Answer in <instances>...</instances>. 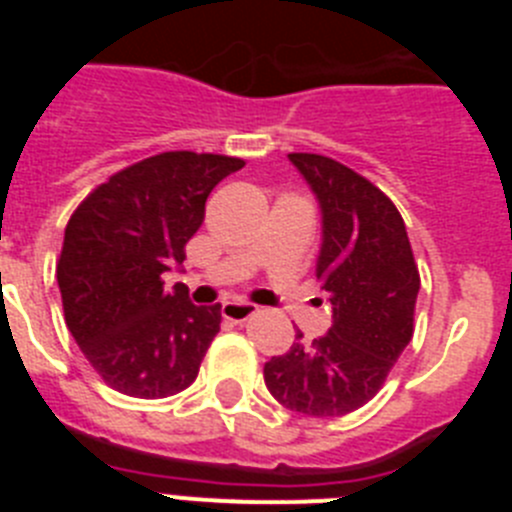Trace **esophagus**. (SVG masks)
<instances>
[{
    "label": "esophagus",
    "instance_id": "1",
    "mask_svg": "<svg viewBox=\"0 0 512 512\" xmlns=\"http://www.w3.org/2000/svg\"><path fill=\"white\" fill-rule=\"evenodd\" d=\"M256 312H259V307L251 305V302H225V305L220 307V315H223V320H228V323H246V320H251Z\"/></svg>",
    "mask_w": 512,
    "mask_h": 512
}]
</instances>
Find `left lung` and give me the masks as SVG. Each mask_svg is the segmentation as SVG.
<instances>
[{
	"instance_id": "obj_1",
	"label": "left lung",
	"mask_w": 512,
	"mask_h": 512,
	"mask_svg": "<svg viewBox=\"0 0 512 512\" xmlns=\"http://www.w3.org/2000/svg\"><path fill=\"white\" fill-rule=\"evenodd\" d=\"M289 161L323 210L315 274L333 305V325L323 338L271 356L264 382L284 408L336 418L382 390L413 338L420 274L402 215L382 189L320 153H289Z\"/></svg>"
}]
</instances>
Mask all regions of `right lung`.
Instances as JSON below:
<instances>
[{"label":"right lung","instance_id":"1","mask_svg":"<svg viewBox=\"0 0 512 512\" xmlns=\"http://www.w3.org/2000/svg\"><path fill=\"white\" fill-rule=\"evenodd\" d=\"M243 166L220 153H156L112 174L71 215L56 264L63 315L112 390L158 400L197 379L220 305H192L184 284L166 292L164 271L187 259L215 184Z\"/></svg>","mask_w":512,"mask_h":512}]
</instances>
